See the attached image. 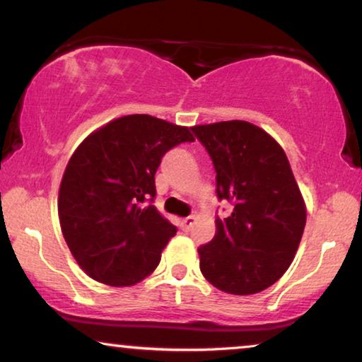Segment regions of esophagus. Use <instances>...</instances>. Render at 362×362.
<instances>
[{
  "instance_id": "34e87169",
  "label": "esophagus",
  "mask_w": 362,
  "mask_h": 362,
  "mask_svg": "<svg viewBox=\"0 0 362 362\" xmlns=\"http://www.w3.org/2000/svg\"><path fill=\"white\" fill-rule=\"evenodd\" d=\"M195 223H197V216H187L185 220H182V230L183 231H190Z\"/></svg>"
}]
</instances>
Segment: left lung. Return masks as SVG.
<instances>
[{"label":"left lung","mask_w":362,"mask_h":362,"mask_svg":"<svg viewBox=\"0 0 362 362\" xmlns=\"http://www.w3.org/2000/svg\"><path fill=\"white\" fill-rule=\"evenodd\" d=\"M216 170L220 200L233 202L211 243L198 249L200 271L233 295L259 293L281 279L307 223V205L281 144L247 121L193 126Z\"/></svg>","instance_id":"8db88e82"}]
</instances>
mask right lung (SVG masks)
Listing matches in <instances>:
<instances>
[{"instance_id":"1","label":"right lung","mask_w":362,"mask_h":362,"mask_svg":"<svg viewBox=\"0 0 362 362\" xmlns=\"http://www.w3.org/2000/svg\"><path fill=\"white\" fill-rule=\"evenodd\" d=\"M195 137L187 126L149 115H128L80 142L59 188L65 243L86 276L129 287L156 271L177 228L154 205L162 156Z\"/></svg>"}]
</instances>
